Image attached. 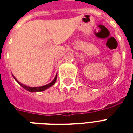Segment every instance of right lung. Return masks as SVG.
<instances>
[{
  "label": "right lung",
  "instance_id": "add662e5",
  "mask_svg": "<svg viewBox=\"0 0 133 133\" xmlns=\"http://www.w3.org/2000/svg\"><path fill=\"white\" fill-rule=\"evenodd\" d=\"M13 77L14 78V79H15L16 81H17L18 83H19L20 85H21L22 87L23 88L25 89L26 90L29 91V92H42V91L45 90L46 89L49 88L50 87L52 86V85H54V83H55V82H56V78H57V75L55 76L54 80H53V81H52L51 83H48V84H47V85H43V86H39V87H30V86H27V85H23V84H22V83H20L19 81H18L17 79H16L15 77H14V76H13Z\"/></svg>",
  "mask_w": 133,
  "mask_h": 133
}]
</instances>
